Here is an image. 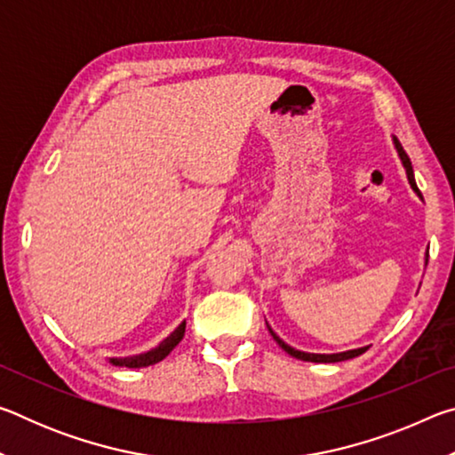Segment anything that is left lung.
Returning <instances> with one entry per match:
<instances>
[{"label": "left lung", "instance_id": "1", "mask_svg": "<svg viewBox=\"0 0 455 455\" xmlns=\"http://www.w3.org/2000/svg\"><path fill=\"white\" fill-rule=\"evenodd\" d=\"M394 142H395V148H397V152H399V156H402V163H403V166H405L407 180H410L411 188H413L415 192H418V196L421 198V192H419L418 184H415V179H413V168H411V163H410V156H407L405 150H403V146L399 144L397 138H394ZM427 257H429V252L426 255V263H427ZM267 327H268V325H267ZM268 333L273 335L275 341L279 343V347H281L283 351H287L291 357H297V359H301V361H313V363H337V361H345V359L357 357V355H361V353H365V351L369 349V347H361V349H351V351H343V353H333V355H321V353H305V351L292 349L291 345H287V343L283 341V339H279V337H276V335L273 333L271 327H268Z\"/></svg>", "mask_w": 455, "mask_h": 455}]
</instances>
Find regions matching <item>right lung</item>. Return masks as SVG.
Wrapping results in <instances>:
<instances>
[{
	"instance_id": "right-lung-1",
	"label": "right lung",
	"mask_w": 455,
	"mask_h": 455,
	"mask_svg": "<svg viewBox=\"0 0 455 455\" xmlns=\"http://www.w3.org/2000/svg\"><path fill=\"white\" fill-rule=\"evenodd\" d=\"M184 329H187V323H180L179 327H176L171 335H168L163 343L158 345V347H154L152 351H146L140 353V355H134V357H124V359H110L112 365H120V367H130V369H136V367H148L158 363V361H163L168 353H171L176 345L182 341L184 337Z\"/></svg>"
}]
</instances>
